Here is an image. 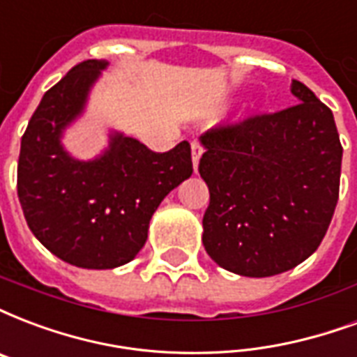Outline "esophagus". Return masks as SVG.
I'll list each match as a JSON object with an SVG mask.
<instances>
[{"label":"esophagus","mask_w":357,"mask_h":357,"mask_svg":"<svg viewBox=\"0 0 357 357\" xmlns=\"http://www.w3.org/2000/svg\"><path fill=\"white\" fill-rule=\"evenodd\" d=\"M201 156H203V146H201V143L194 141V143H192V163H194L195 173H197V169H199Z\"/></svg>","instance_id":"obj_1"}]
</instances>
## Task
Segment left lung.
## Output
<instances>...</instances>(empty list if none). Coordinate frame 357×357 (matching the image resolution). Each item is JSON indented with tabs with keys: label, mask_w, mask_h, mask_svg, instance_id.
Returning <instances> with one entry per match:
<instances>
[{
	"label": "left lung",
	"mask_w": 357,
	"mask_h": 357,
	"mask_svg": "<svg viewBox=\"0 0 357 357\" xmlns=\"http://www.w3.org/2000/svg\"><path fill=\"white\" fill-rule=\"evenodd\" d=\"M296 105L199 139L211 203L203 246L241 277H273L312 256L339 199L342 146L333 112L299 80Z\"/></svg>",
	"instance_id": "left-lung-1"
}]
</instances>
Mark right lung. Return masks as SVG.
I'll list each match as a JSON object with an SVG mask.
<instances>
[{"label": "right lung", "mask_w": 357, "mask_h": 357, "mask_svg": "<svg viewBox=\"0 0 357 357\" xmlns=\"http://www.w3.org/2000/svg\"><path fill=\"white\" fill-rule=\"evenodd\" d=\"M107 67V60L82 61L43 96L18 158V199L29 229L47 250L82 269L130 264L160 203L194 171L186 141L156 154L109 130L107 146L90 160L66 149V131L84 116Z\"/></svg>", "instance_id": "add662e5"}]
</instances>
